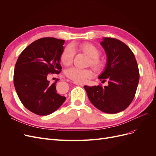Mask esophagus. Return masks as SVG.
<instances>
[{"mask_svg":"<svg viewBox=\"0 0 156 156\" xmlns=\"http://www.w3.org/2000/svg\"><path fill=\"white\" fill-rule=\"evenodd\" d=\"M73 84H77V85H79V86H81V87H83V83H77V82H75V81H74V82H73Z\"/></svg>","mask_w":156,"mask_h":156,"instance_id":"esophagus-1","label":"esophagus"}]
</instances>
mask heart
Returning a JSON list of instances; mask_svg holds the SVG:
<instances>
[{
	"label": "heart",
	"instance_id": "1",
	"mask_svg": "<svg viewBox=\"0 0 156 156\" xmlns=\"http://www.w3.org/2000/svg\"><path fill=\"white\" fill-rule=\"evenodd\" d=\"M78 49L86 54L90 58V64L95 69H100L103 66L102 61L99 58L100 51L97 47L90 43H84L79 45ZM73 58V51L72 48L68 47L65 48L61 55L60 60L65 66H68L72 63ZM92 72L89 69H80L72 67L68 69L66 72V76L73 81L77 83H83L87 79L92 76Z\"/></svg>",
	"mask_w": 156,
	"mask_h": 156
}]
</instances>
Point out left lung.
<instances>
[{
    "mask_svg": "<svg viewBox=\"0 0 156 156\" xmlns=\"http://www.w3.org/2000/svg\"><path fill=\"white\" fill-rule=\"evenodd\" d=\"M107 56L105 67L98 79L108 85L84 87L89 100L101 111L115 114L125 110L133 101L139 81L134 54L123 42L103 37L100 42Z\"/></svg>",
    "mask_w": 156,
    "mask_h": 156,
    "instance_id": "left-lung-1",
    "label": "left lung"
}]
</instances>
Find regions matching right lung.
Returning a JSON list of instances; mask_svg holds the SVG:
<instances>
[{
  "instance_id": "obj_1",
  "label": "right lung",
  "mask_w": 156,
  "mask_h": 156,
  "mask_svg": "<svg viewBox=\"0 0 156 156\" xmlns=\"http://www.w3.org/2000/svg\"><path fill=\"white\" fill-rule=\"evenodd\" d=\"M64 40L43 37L23 50L15 66L13 84L20 101L34 114L45 116L63 104L66 97L56 92V83L50 84L49 73L61 72L60 61Z\"/></svg>"
}]
</instances>
